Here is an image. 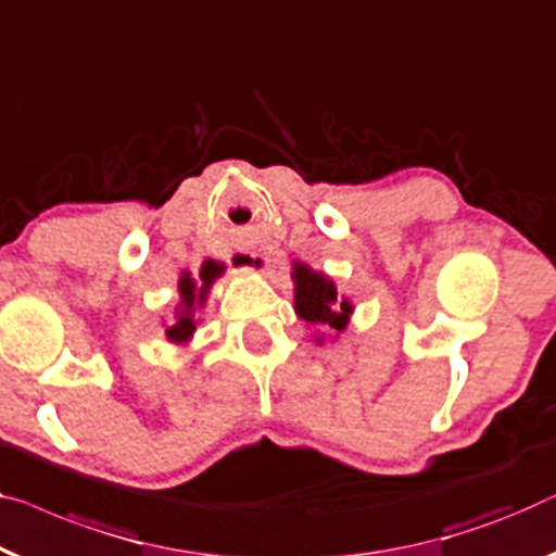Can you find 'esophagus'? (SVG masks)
<instances>
[{
  "label": "esophagus",
  "mask_w": 556,
  "mask_h": 556,
  "mask_svg": "<svg viewBox=\"0 0 556 556\" xmlns=\"http://www.w3.org/2000/svg\"><path fill=\"white\" fill-rule=\"evenodd\" d=\"M251 258H253V265H261V268H268V258H265V255L251 253Z\"/></svg>",
  "instance_id": "esophagus-1"
}]
</instances>
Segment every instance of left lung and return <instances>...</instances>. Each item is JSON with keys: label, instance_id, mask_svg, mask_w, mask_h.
Wrapping results in <instances>:
<instances>
[{"label": "left lung", "instance_id": "obj_1", "mask_svg": "<svg viewBox=\"0 0 556 556\" xmlns=\"http://www.w3.org/2000/svg\"><path fill=\"white\" fill-rule=\"evenodd\" d=\"M295 278V313L305 324L333 328V331H343L349 324V316L353 305L341 301L336 293L333 280H328L324 273H313L308 265L295 263L293 265Z\"/></svg>", "mask_w": 556, "mask_h": 556}]
</instances>
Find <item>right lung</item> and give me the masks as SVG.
Returning <instances> with one entry per match:
<instances>
[{
  "label": "right lung",
  "instance_id": "right-lung-1",
  "mask_svg": "<svg viewBox=\"0 0 556 556\" xmlns=\"http://www.w3.org/2000/svg\"><path fill=\"white\" fill-rule=\"evenodd\" d=\"M220 273H223V265L215 261L203 263L198 280L192 278L190 273H182L178 283V291L182 298V303L178 305V320H175V326L167 328V338H170L173 343H185L192 336V331H195V318H192V313H195V305L205 303L207 288L213 286V280L218 278Z\"/></svg>",
  "mask_w": 556,
  "mask_h": 556
}]
</instances>
